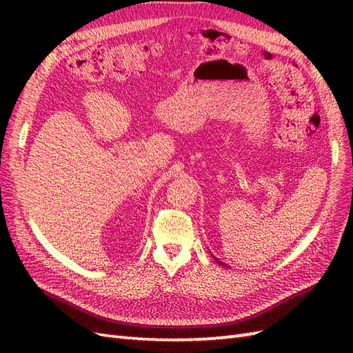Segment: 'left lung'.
I'll return each instance as SVG.
<instances>
[{
    "mask_svg": "<svg viewBox=\"0 0 353 353\" xmlns=\"http://www.w3.org/2000/svg\"><path fill=\"white\" fill-rule=\"evenodd\" d=\"M212 258H214V259H215L216 262H219V264H220V265H226V264H224V262H223V261H220V259H216V258L214 256V254H212Z\"/></svg>",
    "mask_w": 353,
    "mask_h": 353,
    "instance_id": "8db88e82",
    "label": "left lung"
}]
</instances>
